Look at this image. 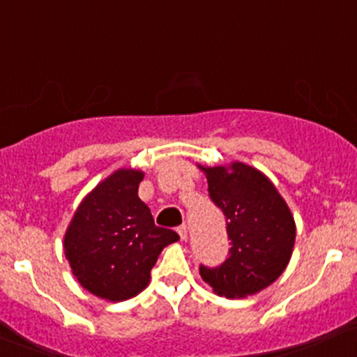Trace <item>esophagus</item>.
I'll list each match as a JSON object with an SVG mask.
<instances>
[{"label": "esophagus", "mask_w": 357, "mask_h": 357, "mask_svg": "<svg viewBox=\"0 0 357 357\" xmlns=\"http://www.w3.org/2000/svg\"><path fill=\"white\" fill-rule=\"evenodd\" d=\"M177 232L180 235V238H182V241H185V238H187V227L185 225H180L178 229H177Z\"/></svg>", "instance_id": "1"}]
</instances>
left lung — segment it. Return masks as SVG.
<instances>
[{
    "label": "left lung",
    "instance_id": "obj_1",
    "mask_svg": "<svg viewBox=\"0 0 357 357\" xmlns=\"http://www.w3.org/2000/svg\"><path fill=\"white\" fill-rule=\"evenodd\" d=\"M211 201L227 218L232 242L220 266L201 264L199 273L215 294L227 299L255 296L287 268L296 242V222L270 178L255 167H203Z\"/></svg>",
    "mask_w": 357,
    "mask_h": 357
}]
</instances>
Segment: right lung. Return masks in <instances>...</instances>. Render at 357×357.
Here are the masks:
<instances>
[{
    "label": "right lung",
    "instance_id": "add662e5",
    "mask_svg": "<svg viewBox=\"0 0 357 357\" xmlns=\"http://www.w3.org/2000/svg\"><path fill=\"white\" fill-rule=\"evenodd\" d=\"M142 178L144 172L134 168L113 172L84 197L63 237L77 282L112 303L148 287L160 252L180 238L154 225L151 209L139 199Z\"/></svg>",
    "mask_w": 357,
    "mask_h": 357
}]
</instances>
